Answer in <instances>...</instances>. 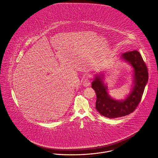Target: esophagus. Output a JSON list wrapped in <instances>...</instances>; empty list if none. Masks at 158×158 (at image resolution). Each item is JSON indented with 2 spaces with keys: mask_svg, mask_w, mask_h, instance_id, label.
Masks as SVG:
<instances>
[{
  "mask_svg": "<svg viewBox=\"0 0 158 158\" xmlns=\"http://www.w3.org/2000/svg\"><path fill=\"white\" fill-rule=\"evenodd\" d=\"M90 84H91V81L89 79V78L86 77L83 81V85H84V86H85V87L88 86H89Z\"/></svg>",
  "mask_w": 158,
  "mask_h": 158,
  "instance_id": "esophagus-1",
  "label": "esophagus"
}]
</instances>
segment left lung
I'll use <instances>...</instances> for the list:
<instances>
[{"mask_svg": "<svg viewBox=\"0 0 158 158\" xmlns=\"http://www.w3.org/2000/svg\"><path fill=\"white\" fill-rule=\"evenodd\" d=\"M121 57L134 69V88L125 100H116L111 98L107 93V86L103 84L102 77H100V76L97 75L92 82V88L97 96L96 109L103 116L108 118L127 116L134 111L141 100L148 81V68L139 52L136 50L127 52Z\"/></svg>", "mask_w": 158, "mask_h": 158, "instance_id": "left-lung-1", "label": "left lung"}]
</instances>
